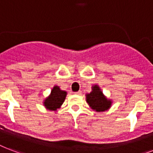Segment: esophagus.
I'll return each instance as SVG.
<instances>
[{
	"instance_id": "34e87169",
	"label": "esophagus",
	"mask_w": 153,
	"mask_h": 153,
	"mask_svg": "<svg viewBox=\"0 0 153 153\" xmlns=\"http://www.w3.org/2000/svg\"><path fill=\"white\" fill-rule=\"evenodd\" d=\"M74 94H75V95H81V91H79L75 92V93H74Z\"/></svg>"
}]
</instances>
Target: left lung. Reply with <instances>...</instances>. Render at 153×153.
Returning a JSON list of instances; mask_svg holds the SVG:
<instances>
[{"mask_svg":"<svg viewBox=\"0 0 153 153\" xmlns=\"http://www.w3.org/2000/svg\"><path fill=\"white\" fill-rule=\"evenodd\" d=\"M86 100L90 108L95 112H103L109 110L112 104V100L108 99L98 84L93 85L91 91L86 94Z\"/></svg>","mask_w":153,"mask_h":153,"instance_id":"obj_1","label":"left lung"}]
</instances>
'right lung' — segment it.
Listing matches in <instances>:
<instances>
[{"label": "right lung", "mask_w": 153, "mask_h": 153, "mask_svg": "<svg viewBox=\"0 0 153 153\" xmlns=\"http://www.w3.org/2000/svg\"><path fill=\"white\" fill-rule=\"evenodd\" d=\"M67 92L61 90V88L55 85L51 90V94L43 100V105L45 109L52 111H57L61 108L66 100Z\"/></svg>", "instance_id": "obj_1"}]
</instances>
